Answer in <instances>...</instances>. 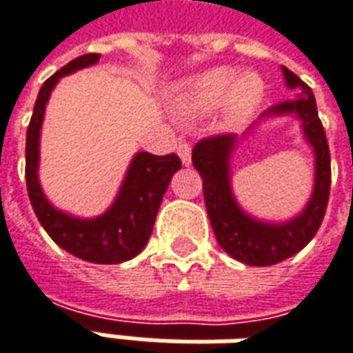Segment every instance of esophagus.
<instances>
[{"instance_id":"esophagus-1","label":"esophagus","mask_w":353,"mask_h":353,"mask_svg":"<svg viewBox=\"0 0 353 353\" xmlns=\"http://www.w3.org/2000/svg\"><path fill=\"white\" fill-rule=\"evenodd\" d=\"M177 154H179V158H181V164H191V144H189V142H179V144H177Z\"/></svg>"}]
</instances>
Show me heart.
Instances as JSON below:
<instances>
[{
  "mask_svg": "<svg viewBox=\"0 0 353 353\" xmlns=\"http://www.w3.org/2000/svg\"><path fill=\"white\" fill-rule=\"evenodd\" d=\"M265 93L263 79L248 72L238 78L234 68H213L191 78L179 93V111L201 115L226 101V117L230 121L248 119L261 103Z\"/></svg>",
  "mask_w": 353,
  "mask_h": 353,
  "instance_id": "heart-1",
  "label": "heart"
}]
</instances>
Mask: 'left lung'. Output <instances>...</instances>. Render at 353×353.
<instances>
[{"label": "left lung", "instance_id": "obj_1", "mask_svg": "<svg viewBox=\"0 0 353 353\" xmlns=\"http://www.w3.org/2000/svg\"><path fill=\"white\" fill-rule=\"evenodd\" d=\"M283 76L291 90L301 92V97L283 99L272 105L260 119L274 115H297L305 137L314 148V193L307 209L297 219L281 225H268L242 213L232 197L228 174V158L236 146V134L225 132L201 139L191 154L193 165L203 179L205 207L211 219L216 242L228 256L246 265H274L305 248L321 228L330 195V150L326 132L319 119L312 90L285 66ZM252 128L254 127H250V130Z\"/></svg>", "mask_w": 353, "mask_h": 353}]
</instances>
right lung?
I'll return each mask as SVG.
<instances>
[{"mask_svg": "<svg viewBox=\"0 0 353 353\" xmlns=\"http://www.w3.org/2000/svg\"><path fill=\"white\" fill-rule=\"evenodd\" d=\"M101 54H83L68 62L56 74L46 79L39 92L32 109L31 123L27 128L25 146V177L27 191L39 223L60 248L76 258L93 263H121L142 252L152 234L154 221L160 209L170 179L181 168L176 154L154 156L139 152L132 158L125 183L119 191L113 207L97 219H74L46 201L39 185V139L43 125L44 107L54 90L58 79L76 72L79 68L92 66Z\"/></svg>", "mask_w": 353, "mask_h": 353, "instance_id": "1", "label": "right lung"}]
</instances>
